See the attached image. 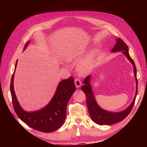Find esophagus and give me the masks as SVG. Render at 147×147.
Segmentation results:
<instances>
[{
  "label": "esophagus",
  "mask_w": 147,
  "mask_h": 147,
  "mask_svg": "<svg viewBox=\"0 0 147 147\" xmlns=\"http://www.w3.org/2000/svg\"><path fill=\"white\" fill-rule=\"evenodd\" d=\"M74 83H75V85H76V87L77 88H79L81 85V80L78 78H76L74 81Z\"/></svg>",
  "instance_id": "esophagus-1"
}]
</instances>
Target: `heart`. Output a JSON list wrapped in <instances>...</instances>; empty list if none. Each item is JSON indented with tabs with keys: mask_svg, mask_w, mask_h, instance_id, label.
Instances as JSON below:
<instances>
[{
	"mask_svg": "<svg viewBox=\"0 0 147 147\" xmlns=\"http://www.w3.org/2000/svg\"><path fill=\"white\" fill-rule=\"evenodd\" d=\"M80 57L79 53H76L70 56L69 60H76ZM94 63V55L91 54L81 60L78 65V70L82 73H87L91 70Z\"/></svg>",
	"mask_w": 147,
	"mask_h": 147,
	"instance_id": "1",
	"label": "heart"
}]
</instances>
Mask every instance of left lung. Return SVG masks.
I'll return each instance as SVG.
<instances>
[{
	"label": "left lung",
	"mask_w": 147,
	"mask_h": 147,
	"mask_svg": "<svg viewBox=\"0 0 147 147\" xmlns=\"http://www.w3.org/2000/svg\"><path fill=\"white\" fill-rule=\"evenodd\" d=\"M121 51V52L127 57L128 60L133 66L134 73L136 81V91L134 98L130 105L125 110L119 112H111L102 109L96 102L92 88L90 84V79L91 76H87L83 83L84 86L81 87L82 91L85 93L86 96L87 105L89 113L92 120L99 125H110L122 121L126 117L131 111L135 103V100L138 92V81L137 79V69L134 60L131 58L129 53V47L120 38H116V43L114 48L112 49V52Z\"/></svg>",
	"instance_id": "obj_1"
}]
</instances>
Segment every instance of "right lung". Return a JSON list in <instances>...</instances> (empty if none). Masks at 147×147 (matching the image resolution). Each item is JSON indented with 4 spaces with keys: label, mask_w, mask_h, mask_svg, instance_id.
I'll return each instance as SVG.
<instances>
[{
    "label": "right lung",
    "mask_w": 147,
    "mask_h": 147,
    "mask_svg": "<svg viewBox=\"0 0 147 147\" xmlns=\"http://www.w3.org/2000/svg\"><path fill=\"white\" fill-rule=\"evenodd\" d=\"M29 42L26 43L24 49ZM17 64V60L11 79L10 92L13 108L17 116L28 126L39 131L51 133L59 129L65 122L67 103L76 91L73 77H70L59 83L54 96L45 107L37 111L28 112L20 106L14 90L13 82Z\"/></svg>",
    "instance_id": "add662e5"
}]
</instances>
